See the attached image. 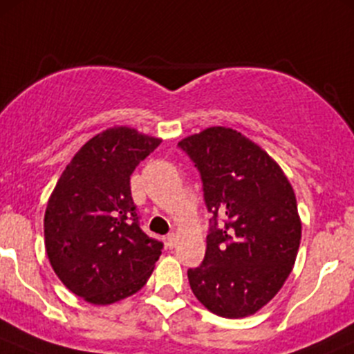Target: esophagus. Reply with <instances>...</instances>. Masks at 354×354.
I'll return each instance as SVG.
<instances>
[{
    "mask_svg": "<svg viewBox=\"0 0 354 354\" xmlns=\"http://www.w3.org/2000/svg\"><path fill=\"white\" fill-rule=\"evenodd\" d=\"M176 243H178V236L174 233H171V234H167V238H166V245L169 246V248H173V246H176Z\"/></svg>",
    "mask_w": 354,
    "mask_h": 354,
    "instance_id": "esophagus-1",
    "label": "esophagus"
}]
</instances>
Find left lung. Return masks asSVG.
Returning a JSON list of instances; mask_svg holds the SVG:
<instances>
[{
	"instance_id": "8db88e82",
	"label": "left lung",
	"mask_w": 354,
	"mask_h": 354,
	"mask_svg": "<svg viewBox=\"0 0 354 354\" xmlns=\"http://www.w3.org/2000/svg\"><path fill=\"white\" fill-rule=\"evenodd\" d=\"M203 181L214 226L205 259L188 270L190 288L209 312L243 319L279 292L301 240L296 195L279 164L259 144L227 127L181 138ZM217 213L225 226L216 227Z\"/></svg>"
}]
</instances>
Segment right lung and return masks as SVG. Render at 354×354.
<instances>
[{
	"instance_id": "right-lung-1",
	"label": "right lung",
	"mask_w": 354,
	"mask_h": 354,
	"mask_svg": "<svg viewBox=\"0 0 354 354\" xmlns=\"http://www.w3.org/2000/svg\"><path fill=\"white\" fill-rule=\"evenodd\" d=\"M162 138L111 127L85 142L59 176L44 214V245L56 276L92 305L145 286L162 243L138 226L130 176Z\"/></svg>"
}]
</instances>
